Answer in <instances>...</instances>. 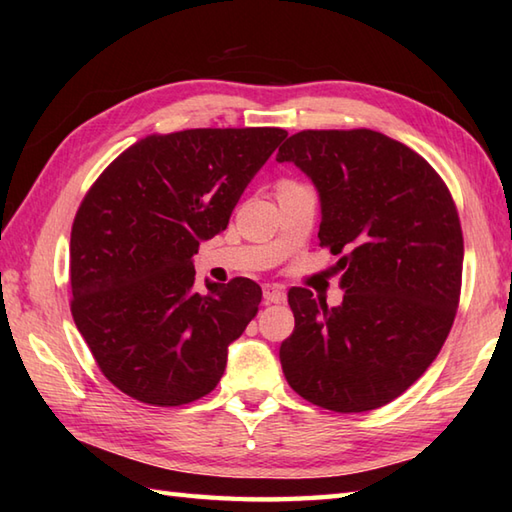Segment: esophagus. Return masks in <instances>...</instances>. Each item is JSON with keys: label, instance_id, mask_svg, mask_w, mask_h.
<instances>
[{"label": "esophagus", "instance_id": "34e87169", "mask_svg": "<svg viewBox=\"0 0 512 512\" xmlns=\"http://www.w3.org/2000/svg\"><path fill=\"white\" fill-rule=\"evenodd\" d=\"M264 299L268 303H284L286 301V290L279 284H264Z\"/></svg>", "mask_w": 512, "mask_h": 512}]
</instances>
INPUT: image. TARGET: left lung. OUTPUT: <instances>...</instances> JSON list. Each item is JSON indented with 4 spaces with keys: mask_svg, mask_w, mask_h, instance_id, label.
Returning <instances> with one entry per match:
<instances>
[{
    "mask_svg": "<svg viewBox=\"0 0 512 512\" xmlns=\"http://www.w3.org/2000/svg\"><path fill=\"white\" fill-rule=\"evenodd\" d=\"M277 160L319 189V242L339 255L345 290L336 308L288 292L284 376L323 409L383 407L436 361L458 312L464 239L451 191L416 151L365 127L303 129Z\"/></svg>",
    "mask_w": 512,
    "mask_h": 512,
    "instance_id": "obj_1",
    "label": "left lung"
}]
</instances>
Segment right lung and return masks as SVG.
<instances>
[{
    "instance_id": "add662e5",
    "label": "right lung",
    "mask_w": 512,
    "mask_h": 512,
    "mask_svg": "<svg viewBox=\"0 0 512 512\" xmlns=\"http://www.w3.org/2000/svg\"><path fill=\"white\" fill-rule=\"evenodd\" d=\"M288 136L279 127L184 129L136 140L85 193L70 237V310L96 365L129 398L180 407L215 389L262 288L193 290V255Z\"/></svg>"
}]
</instances>
